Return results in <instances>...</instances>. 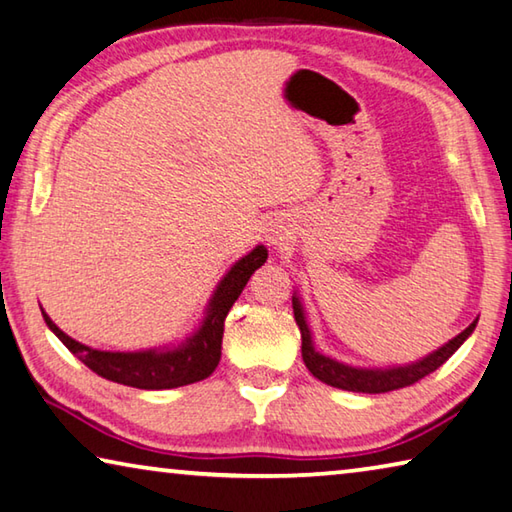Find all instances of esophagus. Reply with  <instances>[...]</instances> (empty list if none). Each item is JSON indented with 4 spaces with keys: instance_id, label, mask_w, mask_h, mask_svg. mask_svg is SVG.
I'll return each instance as SVG.
<instances>
[{
    "instance_id": "obj_1",
    "label": "esophagus",
    "mask_w": 512,
    "mask_h": 512,
    "mask_svg": "<svg viewBox=\"0 0 512 512\" xmlns=\"http://www.w3.org/2000/svg\"><path fill=\"white\" fill-rule=\"evenodd\" d=\"M276 240H279V238H276Z\"/></svg>"
}]
</instances>
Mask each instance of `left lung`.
I'll use <instances>...</instances> for the list:
<instances>
[{"label": "left lung", "mask_w": 512, "mask_h": 512, "mask_svg": "<svg viewBox=\"0 0 512 512\" xmlns=\"http://www.w3.org/2000/svg\"><path fill=\"white\" fill-rule=\"evenodd\" d=\"M292 310L301 330V342H303L301 355H303V362L308 366V371L315 375L317 380L330 384V387H337L344 391H357V393H387V391L411 387V384L423 380L425 375L434 373L438 366L450 360V357L456 353V348L468 339L474 326H477V321H474V324L465 328L461 335H456L450 344L438 348L436 353H432L416 364L398 366V369H387V371H366V369H353V366L339 364L335 360H330V357L317 353L315 346H312L310 330L306 326V319H303V310L297 299H292Z\"/></svg>", "instance_id": "1"}]
</instances>
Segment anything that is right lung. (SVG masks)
I'll use <instances>...</instances> for the list:
<instances>
[{
    "label": "right lung",
    "mask_w": 512,
    "mask_h": 512,
    "mask_svg": "<svg viewBox=\"0 0 512 512\" xmlns=\"http://www.w3.org/2000/svg\"><path fill=\"white\" fill-rule=\"evenodd\" d=\"M267 249L256 247L251 254H247L242 261L231 267L229 274L220 281L218 290H215L213 299L209 303V312L202 328L197 330L188 342L173 351H143V353H110V351H96L85 344H78L76 339L62 333V330L53 324L42 312L47 326L56 333V337L65 344L71 353H74L87 369L101 375L105 380L125 384V387L137 389H175L184 387V384L200 382L215 371L220 362V348H222V333H224V317L236 299L240 297L242 288H245L249 276L254 274L258 267L265 263Z\"/></svg>",
    "instance_id": "add662e5"
}]
</instances>
